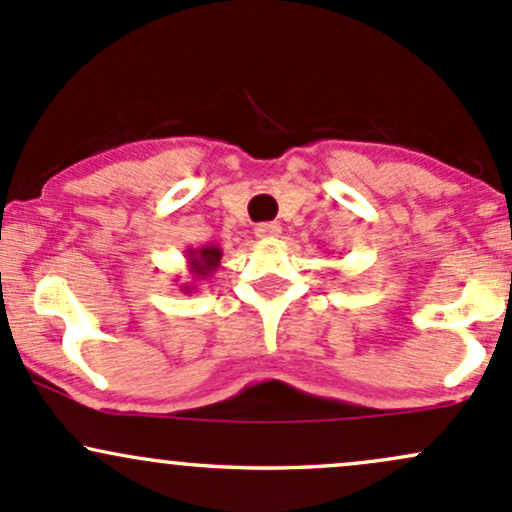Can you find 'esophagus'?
Listing matches in <instances>:
<instances>
[{"label":"esophagus","mask_w":512,"mask_h":512,"mask_svg":"<svg viewBox=\"0 0 512 512\" xmlns=\"http://www.w3.org/2000/svg\"><path fill=\"white\" fill-rule=\"evenodd\" d=\"M279 233H282V226H279V223H257L255 226V235L262 240L279 238Z\"/></svg>","instance_id":"obj_1"}]
</instances>
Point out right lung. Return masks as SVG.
<instances>
[{"mask_svg":"<svg viewBox=\"0 0 512 512\" xmlns=\"http://www.w3.org/2000/svg\"><path fill=\"white\" fill-rule=\"evenodd\" d=\"M223 250L218 245H201V247H187L184 250V260H187L189 282L179 284L182 294H194L201 284L209 282L218 267H221ZM179 282V279H174Z\"/></svg>","mask_w":512,"mask_h":512,"instance_id":"add662e5","label":"right lung"}]
</instances>
